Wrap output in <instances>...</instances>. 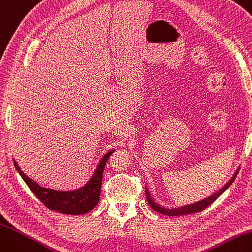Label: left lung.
Segmentation results:
<instances>
[{"instance_id": "left-lung-1", "label": "left lung", "mask_w": 252, "mask_h": 252, "mask_svg": "<svg viewBox=\"0 0 252 252\" xmlns=\"http://www.w3.org/2000/svg\"><path fill=\"white\" fill-rule=\"evenodd\" d=\"M238 170L239 169H237L236 172L234 173V176L232 177L231 180L228 181L222 189H220L217 193H214V195H210V196H208V197L203 199V200H199V202H197V203H194V204H191V205H187V206H183V207H179V208L167 209V208H164V207L159 206L158 204H156L154 200H153V198L151 197V195L149 193V189L145 188V195H147V200H148L149 205L151 206V208H153L155 211H158V212H159V214H163L165 216L176 217V216H184V215H189V214H196V212H199V211L204 210L209 205H211L212 203H214L215 200L218 197H219L220 195L223 192H224L228 187L231 186V184L233 183V181L235 180V178H236L237 173H238Z\"/></svg>"}]
</instances>
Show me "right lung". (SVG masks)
I'll list each match as a JSON object with an SVG mask.
<instances>
[{
  "instance_id": "add662e5",
  "label": "right lung",
  "mask_w": 252,
  "mask_h": 252,
  "mask_svg": "<svg viewBox=\"0 0 252 252\" xmlns=\"http://www.w3.org/2000/svg\"><path fill=\"white\" fill-rule=\"evenodd\" d=\"M113 152L114 150H112L103 156L91 180L83 188L77 189L75 191H56V189L42 188L35 181L26 176V173L20 169L15 160L14 164L27 186L47 208L65 215H83L93 210L99 202L104 167Z\"/></svg>"
}]
</instances>
